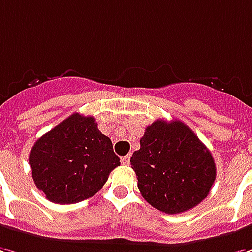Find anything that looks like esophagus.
Here are the masks:
<instances>
[{
    "instance_id": "esophagus-1",
    "label": "esophagus",
    "mask_w": 252,
    "mask_h": 252,
    "mask_svg": "<svg viewBox=\"0 0 252 252\" xmlns=\"http://www.w3.org/2000/svg\"><path fill=\"white\" fill-rule=\"evenodd\" d=\"M129 159H131V155L123 156V158H121V163H123V164H126V166H128V164H129Z\"/></svg>"
}]
</instances>
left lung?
Instances as JSON below:
<instances>
[{
	"label": "left lung",
	"mask_w": 252,
	"mask_h": 252,
	"mask_svg": "<svg viewBox=\"0 0 252 252\" xmlns=\"http://www.w3.org/2000/svg\"><path fill=\"white\" fill-rule=\"evenodd\" d=\"M139 143L131 166L141 194L153 208L174 215L192 209L208 196L216 178L215 160L184 123L156 120Z\"/></svg>",
	"instance_id": "obj_1"
}]
</instances>
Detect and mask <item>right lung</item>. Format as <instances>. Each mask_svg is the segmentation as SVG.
I'll return each instance as SVG.
<instances>
[{
    "label": "right lung",
    "instance_id": "obj_1",
    "mask_svg": "<svg viewBox=\"0 0 252 252\" xmlns=\"http://www.w3.org/2000/svg\"><path fill=\"white\" fill-rule=\"evenodd\" d=\"M29 164L48 201L65 205L94 195L120 166V158L94 118L74 113L34 142Z\"/></svg>",
    "mask_w": 252,
    "mask_h": 252
}]
</instances>
